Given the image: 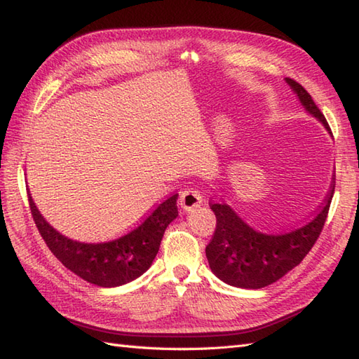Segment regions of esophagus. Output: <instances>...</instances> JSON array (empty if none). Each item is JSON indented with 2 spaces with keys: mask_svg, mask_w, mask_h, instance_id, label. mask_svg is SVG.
Segmentation results:
<instances>
[{
  "mask_svg": "<svg viewBox=\"0 0 359 359\" xmlns=\"http://www.w3.org/2000/svg\"><path fill=\"white\" fill-rule=\"evenodd\" d=\"M202 202H203L202 196L199 191H196V189H187V191L180 194V199H179L180 207L185 211H193L194 208L201 207Z\"/></svg>",
  "mask_w": 359,
  "mask_h": 359,
  "instance_id": "34e87169",
  "label": "esophagus"
}]
</instances>
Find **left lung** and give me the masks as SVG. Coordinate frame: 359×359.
Listing matches in <instances>:
<instances>
[{"mask_svg":"<svg viewBox=\"0 0 359 359\" xmlns=\"http://www.w3.org/2000/svg\"><path fill=\"white\" fill-rule=\"evenodd\" d=\"M285 81L306 111L330 131L324 114L307 90L292 79ZM333 193L334 182L323 207L309 222L282 233L259 231L236 215L230 205L211 203L217 219L215 234L205 248L211 271L225 284L239 288H262L285 276L315 245L329 215Z\"/></svg>","mask_w":359,"mask_h":359,"instance_id":"left-lung-1","label":"left lung"}]
</instances>
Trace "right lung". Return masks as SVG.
<instances>
[{
    "label": "right lung",
    "instance_id": "1",
    "mask_svg": "<svg viewBox=\"0 0 359 359\" xmlns=\"http://www.w3.org/2000/svg\"><path fill=\"white\" fill-rule=\"evenodd\" d=\"M172 194L125 236L108 242H80L50 226L29 194L30 212L46 245L67 270L98 287H118L147 271L158 253L166 226L179 216Z\"/></svg>",
    "mask_w": 359,
    "mask_h": 359
}]
</instances>
